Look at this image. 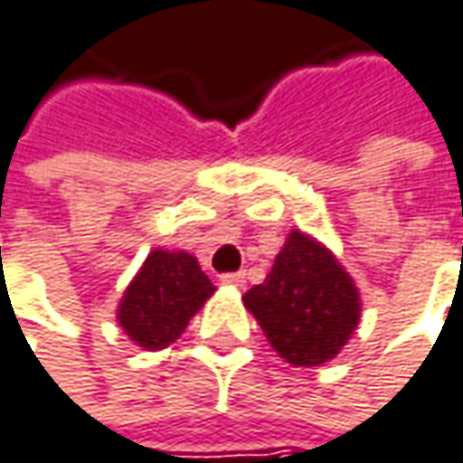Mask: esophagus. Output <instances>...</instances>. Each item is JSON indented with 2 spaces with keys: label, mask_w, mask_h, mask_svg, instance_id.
Returning a JSON list of instances; mask_svg holds the SVG:
<instances>
[{
  "label": "esophagus",
  "mask_w": 463,
  "mask_h": 463,
  "mask_svg": "<svg viewBox=\"0 0 463 463\" xmlns=\"http://www.w3.org/2000/svg\"><path fill=\"white\" fill-rule=\"evenodd\" d=\"M221 283L229 286V288H245V275L242 272H229V275H221Z\"/></svg>",
  "instance_id": "1"
}]
</instances>
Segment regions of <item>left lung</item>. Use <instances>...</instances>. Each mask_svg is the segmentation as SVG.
<instances>
[{
  "label": "left lung",
  "mask_w": 463,
  "mask_h": 463,
  "mask_svg": "<svg viewBox=\"0 0 463 463\" xmlns=\"http://www.w3.org/2000/svg\"><path fill=\"white\" fill-rule=\"evenodd\" d=\"M242 302L291 366L332 361L361 321L355 280L324 242L299 229H291L269 275Z\"/></svg>",
  "instance_id": "1"
}]
</instances>
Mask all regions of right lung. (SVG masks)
I'll use <instances>...</instances> for the list:
<instances>
[{
  "instance_id": "obj_1",
  "label": "right lung",
  "mask_w": 463,
  "mask_h": 463,
  "mask_svg": "<svg viewBox=\"0 0 463 463\" xmlns=\"http://www.w3.org/2000/svg\"><path fill=\"white\" fill-rule=\"evenodd\" d=\"M215 294L196 256L153 248L118 302V326L142 350L169 347Z\"/></svg>"
}]
</instances>
